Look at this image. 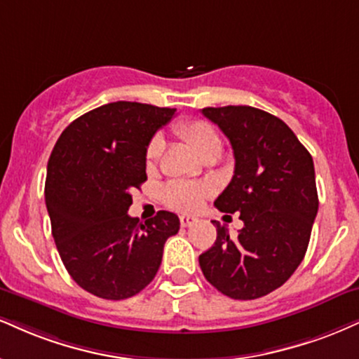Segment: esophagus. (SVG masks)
Returning <instances> with one entry per match:
<instances>
[{"label":"esophagus","instance_id":"34e87169","mask_svg":"<svg viewBox=\"0 0 359 359\" xmlns=\"http://www.w3.org/2000/svg\"><path fill=\"white\" fill-rule=\"evenodd\" d=\"M196 222H197V217H194V215H180V226L182 227H189Z\"/></svg>","mask_w":359,"mask_h":359}]
</instances>
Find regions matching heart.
Masks as SVG:
<instances>
[{"label": "heart", "mask_w": 359, "mask_h": 359, "mask_svg": "<svg viewBox=\"0 0 359 359\" xmlns=\"http://www.w3.org/2000/svg\"><path fill=\"white\" fill-rule=\"evenodd\" d=\"M174 132L187 142L202 158L210 155H219L222 150V140L219 133L202 120H179L174 123ZM163 150V142L161 137H154L147 147V165L152 167L158 161ZM209 187L204 184L182 182L174 180L163 189V202L175 210L191 212L201 205L202 198L207 196Z\"/></svg>", "instance_id": "1"}]
</instances>
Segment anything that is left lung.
<instances>
[{"mask_svg":"<svg viewBox=\"0 0 359 359\" xmlns=\"http://www.w3.org/2000/svg\"><path fill=\"white\" fill-rule=\"evenodd\" d=\"M234 150L232 180L214 205L241 212L237 236L214 222L217 239L198 256L202 273L232 299H257L283 286L304 259L318 214L314 163L278 116L248 105L207 107Z\"/></svg>","mask_w":359,"mask_h":359,"instance_id":"8db88e82","label":"left lung"}]
</instances>
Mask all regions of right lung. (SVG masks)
<instances>
[{
    "label": "right lung",
    "mask_w": 359,
    "mask_h": 359,
    "mask_svg": "<svg viewBox=\"0 0 359 359\" xmlns=\"http://www.w3.org/2000/svg\"><path fill=\"white\" fill-rule=\"evenodd\" d=\"M175 109L114 102L79 116L56 140L45 202L56 249L72 279L102 299L120 301L149 286L163 244L179 232L175 214L140 222L128 215L147 180V147Z\"/></svg>",
    "instance_id": "add662e5"
}]
</instances>
